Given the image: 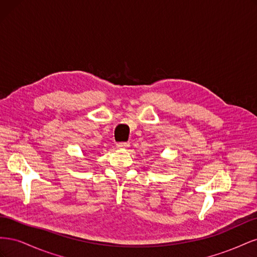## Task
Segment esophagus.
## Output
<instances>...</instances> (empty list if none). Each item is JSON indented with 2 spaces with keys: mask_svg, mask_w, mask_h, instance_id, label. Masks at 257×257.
<instances>
[{
  "mask_svg": "<svg viewBox=\"0 0 257 257\" xmlns=\"http://www.w3.org/2000/svg\"><path fill=\"white\" fill-rule=\"evenodd\" d=\"M130 147V143H118L116 144V148H119V149H125V148Z\"/></svg>",
  "mask_w": 257,
  "mask_h": 257,
  "instance_id": "1",
  "label": "esophagus"
}]
</instances>
